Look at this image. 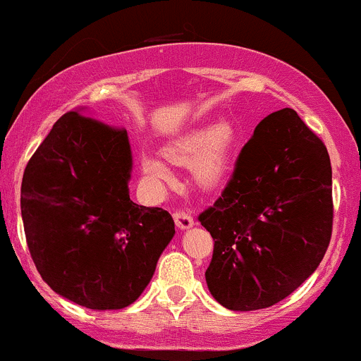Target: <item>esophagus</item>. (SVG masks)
<instances>
[{
	"label": "esophagus",
	"mask_w": 361,
	"mask_h": 361,
	"mask_svg": "<svg viewBox=\"0 0 361 361\" xmlns=\"http://www.w3.org/2000/svg\"><path fill=\"white\" fill-rule=\"evenodd\" d=\"M173 220H176L177 227H180V228H189V227L195 226V219H192V216L184 210H179V212L173 213Z\"/></svg>",
	"instance_id": "esophagus-1"
}]
</instances>
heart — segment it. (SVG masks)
I'll use <instances>...</instances> for the list:
<instances>
[{"label":"heart","instance_id":"1","mask_svg":"<svg viewBox=\"0 0 361 361\" xmlns=\"http://www.w3.org/2000/svg\"><path fill=\"white\" fill-rule=\"evenodd\" d=\"M235 134L231 123H216L210 129H201L189 134L184 141L177 142L169 149L170 160L177 164H192L196 161L195 176L201 185L219 184L226 173L228 158L234 148ZM142 170L146 176L157 180L169 179V170L161 161L154 158H145Z\"/></svg>","mask_w":361,"mask_h":361}]
</instances>
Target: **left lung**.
Instances as JSON below:
<instances>
[{
	"label": "left lung",
	"mask_w": 361,
	"mask_h": 361,
	"mask_svg": "<svg viewBox=\"0 0 361 361\" xmlns=\"http://www.w3.org/2000/svg\"><path fill=\"white\" fill-rule=\"evenodd\" d=\"M212 234L208 289L235 312L269 308L310 277L332 235V169L322 139L290 108L243 146L222 196L197 216Z\"/></svg>",
	"instance_id": "obj_1"
}]
</instances>
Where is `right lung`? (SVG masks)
I'll return each instance as SVG.
<instances>
[{
    "instance_id": "right-lung-1",
    "label": "right lung",
    "mask_w": 361,
    "mask_h": 361,
    "mask_svg": "<svg viewBox=\"0 0 361 361\" xmlns=\"http://www.w3.org/2000/svg\"><path fill=\"white\" fill-rule=\"evenodd\" d=\"M123 127L79 111L56 120L25 166L20 208L42 281L91 310L133 305L176 234L164 208L130 201Z\"/></svg>"
}]
</instances>
